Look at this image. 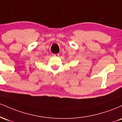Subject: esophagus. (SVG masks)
Returning <instances> with one entry per match:
<instances>
[{
    "instance_id": "esophagus-1",
    "label": "esophagus",
    "mask_w": 122,
    "mask_h": 122,
    "mask_svg": "<svg viewBox=\"0 0 122 122\" xmlns=\"http://www.w3.org/2000/svg\"><path fill=\"white\" fill-rule=\"evenodd\" d=\"M53 56L54 57H58L60 56L59 54H53Z\"/></svg>"
}]
</instances>
